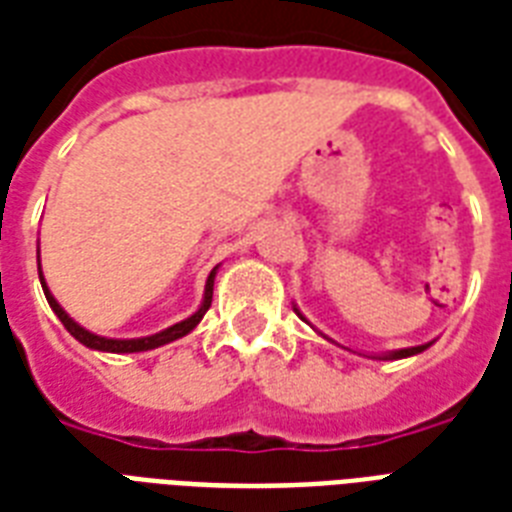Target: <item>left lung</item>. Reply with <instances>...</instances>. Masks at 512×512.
Returning a JSON list of instances; mask_svg holds the SVG:
<instances>
[{
	"mask_svg": "<svg viewBox=\"0 0 512 512\" xmlns=\"http://www.w3.org/2000/svg\"><path fill=\"white\" fill-rule=\"evenodd\" d=\"M295 313H297V316H300V319H303V313L297 311V308H295ZM303 321H305V319H303ZM430 345H433V342H428V345H414V348L393 350V353H385V356H382V358H406V356H417V353H422V350L430 348Z\"/></svg>",
	"mask_w": 512,
	"mask_h": 512,
	"instance_id": "8db88e82",
	"label": "left lung"
}]
</instances>
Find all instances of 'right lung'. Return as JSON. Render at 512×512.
Returning <instances> with one entry per match:
<instances>
[{
  "instance_id": "add662e5",
  "label": "right lung",
  "mask_w": 512,
  "mask_h": 512,
  "mask_svg": "<svg viewBox=\"0 0 512 512\" xmlns=\"http://www.w3.org/2000/svg\"><path fill=\"white\" fill-rule=\"evenodd\" d=\"M215 273H217V268H212V273H209V279H207V287H204V300H201L199 311L193 313V316H188L185 321H180V324H172V327H167L164 332H156V335H151V337H135V340H111V337L92 335L90 329L79 327V324H76V321L71 319V316H68L63 308H60V303L55 300V297H52V292L47 289V284H44L42 268H39V281H42L44 297H47V303H50V308L60 319V324H63V327H66L68 332L76 337V340L82 342V345H87V348H92V350H103V353H140V350H154V348H159V345H167V342H172V340H180V337L188 335V332H191V329L196 327L201 319H204V313H207L209 305H212Z\"/></svg>"
}]
</instances>
